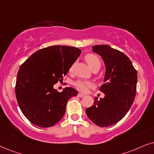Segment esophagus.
<instances>
[{"label": "esophagus", "instance_id": "34e87169", "mask_svg": "<svg viewBox=\"0 0 154 154\" xmlns=\"http://www.w3.org/2000/svg\"><path fill=\"white\" fill-rule=\"evenodd\" d=\"M78 96H79V97H80V98H83V97H85V94H83L82 93H79Z\"/></svg>", "mask_w": 154, "mask_h": 154}]
</instances>
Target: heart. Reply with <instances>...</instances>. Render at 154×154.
Here are the masks:
<instances>
[{"mask_svg":"<svg viewBox=\"0 0 154 154\" xmlns=\"http://www.w3.org/2000/svg\"><path fill=\"white\" fill-rule=\"evenodd\" d=\"M85 58L91 69L94 68V67H101V60H100L98 57L97 56H96V55L89 53V54L86 55ZM73 67L74 65H72L69 70H72ZM75 86L77 87V89H78L79 90V91L87 92L90 88L93 87V83L89 81L84 80V79H79V80L75 82Z\"/></svg>","mask_w":154,"mask_h":154,"instance_id":"heart-1","label":"heart"}]
</instances>
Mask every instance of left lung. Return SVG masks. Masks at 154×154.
Returning a JSON list of instances; mask_svg holds the SVG:
<instances>
[{"mask_svg":"<svg viewBox=\"0 0 154 154\" xmlns=\"http://www.w3.org/2000/svg\"><path fill=\"white\" fill-rule=\"evenodd\" d=\"M92 51L103 59L106 66L104 84L100 87L105 94L95 98L93 106L86 114L96 125L106 128L124 118L134 102L136 95L137 72L128 56L108 45L92 46Z\"/></svg>","mask_w":154,"mask_h":154,"instance_id":"obj_1","label":"left lung"}]
</instances>
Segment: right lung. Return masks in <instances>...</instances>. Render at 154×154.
Here are the masks:
<instances>
[{
    "label": "right lung",
    "mask_w": 154,
    "mask_h": 154,
    "mask_svg": "<svg viewBox=\"0 0 154 154\" xmlns=\"http://www.w3.org/2000/svg\"><path fill=\"white\" fill-rule=\"evenodd\" d=\"M80 53L75 47L49 46L33 53L20 66L15 95L20 110L32 124L50 128L62 119L67 101L77 91L66 87L59 92L53 86L63 81Z\"/></svg>",
    "instance_id": "right-lung-1"
}]
</instances>
